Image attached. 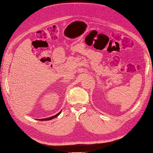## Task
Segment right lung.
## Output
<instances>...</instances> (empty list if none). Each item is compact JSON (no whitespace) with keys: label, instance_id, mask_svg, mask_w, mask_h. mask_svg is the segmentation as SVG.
I'll return each instance as SVG.
<instances>
[{"label":"right lung","instance_id":"right-lung-1","mask_svg":"<svg viewBox=\"0 0 153 153\" xmlns=\"http://www.w3.org/2000/svg\"><path fill=\"white\" fill-rule=\"evenodd\" d=\"M61 112H62V110L60 111V112H59L58 114H57L56 115H53V116H52V117H48V118H45V119H37V120H38V121H50V120H52V119H53L55 118V117H57L58 115H60V114L61 113Z\"/></svg>","mask_w":153,"mask_h":153}]
</instances>
